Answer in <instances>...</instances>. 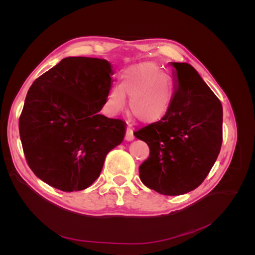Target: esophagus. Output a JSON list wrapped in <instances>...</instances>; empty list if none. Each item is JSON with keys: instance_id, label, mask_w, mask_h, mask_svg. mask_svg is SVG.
I'll use <instances>...</instances> for the list:
<instances>
[{"instance_id": "1", "label": "esophagus", "mask_w": 255, "mask_h": 255, "mask_svg": "<svg viewBox=\"0 0 255 255\" xmlns=\"http://www.w3.org/2000/svg\"><path fill=\"white\" fill-rule=\"evenodd\" d=\"M133 139H134L133 130L130 129L129 128H128V129H127V133H126V140H128V141H132Z\"/></svg>"}]
</instances>
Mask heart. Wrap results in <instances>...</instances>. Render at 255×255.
<instances>
[{"label":"heart","instance_id":"heart-1","mask_svg":"<svg viewBox=\"0 0 255 255\" xmlns=\"http://www.w3.org/2000/svg\"><path fill=\"white\" fill-rule=\"evenodd\" d=\"M129 97L128 112L141 123H154L163 119L171 105L172 89L167 76L152 63L128 68L121 76L120 86H115L107 96V107L117 114L126 106Z\"/></svg>","mask_w":255,"mask_h":255}]
</instances>
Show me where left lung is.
I'll use <instances>...</instances> for the list:
<instances>
[{"label":"left lung","mask_w":255,"mask_h":255,"mask_svg":"<svg viewBox=\"0 0 255 255\" xmlns=\"http://www.w3.org/2000/svg\"><path fill=\"white\" fill-rule=\"evenodd\" d=\"M174 67V94L163 119L134 133L149 145L141 182L166 196L196 189L211 171L222 143V105L195 68Z\"/></svg>","instance_id":"1"}]
</instances>
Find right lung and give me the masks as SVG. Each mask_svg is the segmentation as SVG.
<instances>
[{
	"label": "right lung",
	"instance_id": "add662e5",
	"mask_svg": "<svg viewBox=\"0 0 255 255\" xmlns=\"http://www.w3.org/2000/svg\"><path fill=\"white\" fill-rule=\"evenodd\" d=\"M109 61L67 57L40 75L25 98L19 132L27 165L41 181L63 191L89 187L126 122L99 112L112 88Z\"/></svg>",
	"mask_w": 255,
	"mask_h": 255
}]
</instances>
